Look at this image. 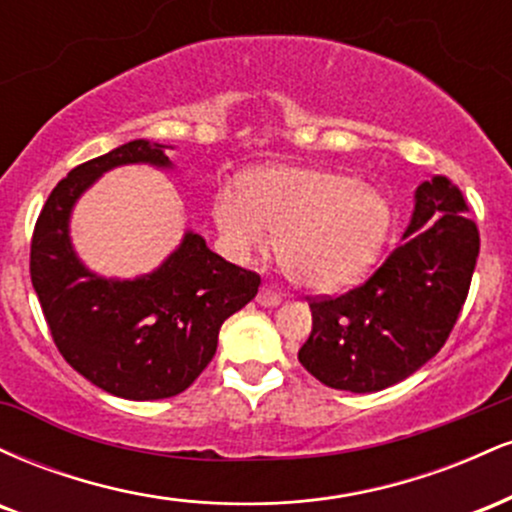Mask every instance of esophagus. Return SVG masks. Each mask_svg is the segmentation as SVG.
<instances>
[{"label":"esophagus","mask_w":512,"mask_h":512,"mask_svg":"<svg viewBox=\"0 0 512 512\" xmlns=\"http://www.w3.org/2000/svg\"><path fill=\"white\" fill-rule=\"evenodd\" d=\"M257 303L264 305V308H274V305L281 303V296L272 289H260V293H257Z\"/></svg>","instance_id":"esophagus-1"}]
</instances>
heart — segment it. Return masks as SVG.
I'll return each instance as SVG.
<instances>
[{
	"label": "heart",
	"instance_id": "heart-1",
	"mask_svg": "<svg viewBox=\"0 0 512 512\" xmlns=\"http://www.w3.org/2000/svg\"><path fill=\"white\" fill-rule=\"evenodd\" d=\"M216 221L240 260L267 252L281 233L286 274L303 289L325 293L373 267L390 236L392 207L356 175L267 168L250 178L248 197L223 192Z\"/></svg>",
	"mask_w": 512,
	"mask_h": 512
}]
</instances>
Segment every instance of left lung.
<instances>
[{
  "label": "left lung",
  "instance_id": "1",
  "mask_svg": "<svg viewBox=\"0 0 512 512\" xmlns=\"http://www.w3.org/2000/svg\"><path fill=\"white\" fill-rule=\"evenodd\" d=\"M448 178L421 182L399 248L363 286L310 303L313 332L298 361L334 390L380 392L402 383L438 354L455 327L479 231Z\"/></svg>",
  "mask_w": 512,
  "mask_h": 512
}]
</instances>
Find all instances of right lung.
Masks as SVG:
<instances>
[{
  "label": "right lung",
  "mask_w": 512,
  "mask_h": 512,
  "mask_svg": "<svg viewBox=\"0 0 512 512\" xmlns=\"http://www.w3.org/2000/svg\"><path fill=\"white\" fill-rule=\"evenodd\" d=\"M163 146L134 139L81 163L50 192L35 223L31 281L60 354L76 373L134 402L180 395L209 366L223 322L245 308L260 276L207 248L187 228L170 255L134 279L88 269L72 243L76 202L120 166L175 170Z\"/></svg>",
  "instance_id": "obj_1"
}]
</instances>
